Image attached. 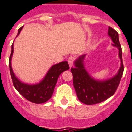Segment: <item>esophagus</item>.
I'll use <instances>...</instances> for the list:
<instances>
[{"label": "esophagus", "mask_w": 132, "mask_h": 132, "mask_svg": "<svg viewBox=\"0 0 132 132\" xmlns=\"http://www.w3.org/2000/svg\"><path fill=\"white\" fill-rule=\"evenodd\" d=\"M74 61H75V57L72 56H70V57L67 59V62H68V64H69V65H70V67H72L73 66Z\"/></svg>", "instance_id": "obj_1"}]
</instances>
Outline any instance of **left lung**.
<instances>
[{"instance_id": "8db88e82", "label": "left lung", "mask_w": 132, "mask_h": 132, "mask_svg": "<svg viewBox=\"0 0 132 132\" xmlns=\"http://www.w3.org/2000/svg\"><path fill=\"white\" fill-rule=\"evenodd\" d=\"M108 34L119 51L120 67L117 74L112 77L99 80L91 77L84 66V58L86 54L82 55L76 59L75 67L71 69L73 75V84L77 96L81 103L86 105H94L104 101L115 94L119 86L124 72L122 63V51L119 41V36L117 31L112 28L108 27Z\"/></svg>"}]
</instances>
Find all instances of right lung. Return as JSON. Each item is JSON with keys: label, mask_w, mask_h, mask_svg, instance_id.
Listing matches in <instances>:
<instances>
[{"label": "right lung", "mask_w": 132, "mask_h": 132, "mask_svg": "<svg viewBox=\"0 0 132 132\" xmlns=\"http://www.w3.org/2000/svg\"><path fill=\"white\" fill-rule=\"evenodd\" d=\"M22 28L23 27H22L19 29L17 36L20 34ZM13 53H14V45L12 44L11 54L9 58V67L10 75L12 77V82L15 88L23 97H24L28 101L32 103L39 104L48 101L51 98L52 95L53 94L55 86L56 85L60 75L64 71L69 70L70 67L68 65V62L67 61H63L53 65L49 69L48 72L46 73V75L42 80L40 81L38 83L31 84L24 83L20 81L13 72L12 64H11Z\"/></svg>", "instance_id": "add662e5"}]
</instances>
